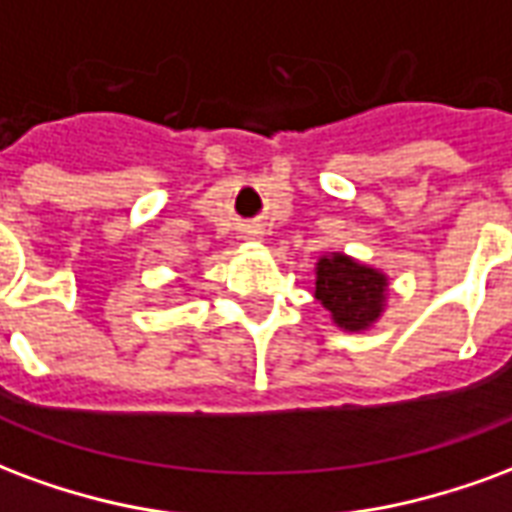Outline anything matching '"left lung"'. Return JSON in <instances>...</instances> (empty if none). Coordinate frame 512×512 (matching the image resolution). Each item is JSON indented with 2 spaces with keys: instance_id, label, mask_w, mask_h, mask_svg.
Masks as SVG:
<instances>
[{
  "instance_id": "8db88e82",
  "label": "left lung",
  "mask_w": 512,
  "mask_h": 512,
  "mask_svg": "<svg viewBox=\"0 0 512 512\" xmlns=\"http://www.w3.org/2000/svg\"><path fill=\"white\" fill-rule=\"evenodd\" d=\"M315 299L332 312L345 332H362L378 321L386 301V277L381 271L334 252L318 260Z\"/></svg>"
}]
</instances>
